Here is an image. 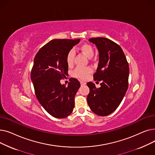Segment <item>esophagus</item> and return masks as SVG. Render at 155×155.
Segmentation results:
<instances>
[{
  "mask_svg": "<svg viewBox=\"0 0 155 155\" xmlns=\"http://www.w3.org/2000/svg\"><path fill=\"white\" fill-rule=\"evenodd\" d=\"M80 84H81V85H82V86H84V85H86V83L84 82H83V81H81V82H80Z\"/></svg>",
  "mask_w": 155,
  "mask_h": 155,
  "instance_id": "esophagus-1",
  "label": "esophagus"
}]
</instances>
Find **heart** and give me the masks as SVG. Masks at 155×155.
<instances>
[{
  "label": "heart",
  "instance_id": "heart-1",
  "mask_svg": "<svg viewBox=\"0 0 155 155\" xmlns=\"http://www.w3.org/2000/svg\"><path fill=\"white\" fill-rule=\"evenodd\" d=\"M78 50L85 54L87 58H91L94 54V49L93 46L88 43H84L81 45ZM75 58V53L73 51H70L66 57V61L69 67L73 64ZM92 72L91 67H77L73 72V76L80 80L85 79Z\"/></svg>",
  "mask_w": 155,
  "mask_h": 155
}]
</instances>
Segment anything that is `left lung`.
<instances>
[{"label": "left lung", "instance_id": "1", "mask_svg": "<svg viewBox=\"0 0 155 155\" xmlns=\"http://www.w3.org/2000/svg\"><path fill=\"white\" fill-rule=\"evenodd\" d=\"M99 53V61L94 80L102 81L101 87L88 82L90 92L87 102L97 115L106 116L114 111L123 101L128 88L129 68L126 56L119 45L106 38H94Z\"/></svg>", "mask_w": 155, "mask_h": 155}]
</instances>
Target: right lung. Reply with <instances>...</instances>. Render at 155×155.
<instances>
[{
    "label": "right lung",
    "instance_id": "1",
    "mask_svg": "<svg viewBox=\"0 0 155 155\" xmlns=\"http://www.w3.org/2000/svg\"><path fill=\"white\" fill-rule=\"evenodd\" d=\"M80 39H56L39 49L31 72L35 95L43 108L54 117H67L75 106V96L80 87L79 81L70 78L68 86L60 80L66 77L68 65L67 53Z\"/></svg>",
    "mask_w": 155,
    "mask_h": 155
}]
</instances>
